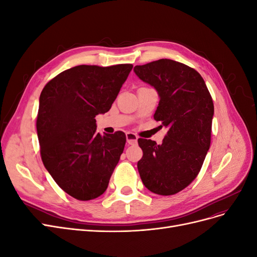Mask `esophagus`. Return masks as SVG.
<instances>
[{
  "instance_id": "34e87169",
  "label": "esophagus",
  "mask_w": 257,
  "mask_h": 257,
  "mask_svg": "<svg viewBox=\"0 0 257 257\" xmlns=\"http://www.w3.org/2000/svg\"><path fill=\"white\" fill-rule=\"evenodd\" d=\"M137 139L138 137L134 134V133H126V142L128 145H134L137 143Z\"/></svg>"
}]
</instances>
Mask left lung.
<instances>
[{
  "label": "left lung",
  "mask_w": 257,
  "mask_h": 257,
  "mask_svg": "<svg viewBox=\"0 0 257 257\" xmlns=\"http://www.w3.org/2000/svg\"><path fill=\"white\" fill-rule=\"evenodd\" d=\"M135 74L158 91L154 120L167 127L161 145L138 139L144 155L137 168L146 188L159 195H174L195 179L211 143L214 107L198 72L180 62L161 59L136 65Z\"/></svg>",
  "instance_id": "obj_1"
}]
</instances>
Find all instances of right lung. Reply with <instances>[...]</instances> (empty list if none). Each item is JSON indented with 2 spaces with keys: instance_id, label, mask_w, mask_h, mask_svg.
Returning <instances> with one entry per match:
<instances>
[{
  "instance_id": "add662e5",
  "label": "right lung",
  "mask_w": 257,
  "mask_h": 257,
  "mask_svg": "<svg viewBox=\"0 0 257 257\" xmlns=\"http://www.w3.org/2000/svg\"><path fill=\"white\" fill-rule=\"evenodd\" d=\"M132 68L78 65L54 77L41 93L36 128L42 161L76 199L102 195L120 160L125 134L96 133L95 116L110 109Z\"/></svg>"
}]
</instances>
